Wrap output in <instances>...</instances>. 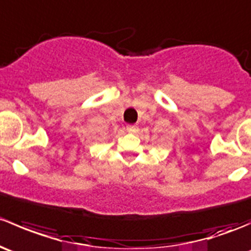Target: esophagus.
<instances>
[{"instance_id":"obj_1","label":"esophagus","mask_w":251,"mask_h":251,"mask_svg":"<svg viewBox=\"0 0 251 251\" xmlns=\"http://www.w3.org/2000/svg\"><path fill=\"white\" fill-rule=\"evenodd\" d=\"M136 130H137V126H136V125H127L128 132H135Z\"/></svg>"}]
</instances>
